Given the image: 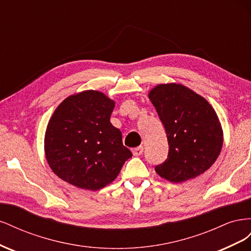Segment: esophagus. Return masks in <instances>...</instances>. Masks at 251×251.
Wrapping results in <instances>:
<instances>
[{"instance_id": "esophagus-1", "label": "esophagus", "mask_w": 251, "mask_h": 251, "mask_svg": "<svg viewBox=\"0 0 251 251\" xmlns=\"http://www.w3.org/2000/svg\"><path fill=\"white\" fill-rule=\"evenodd\" d=\"M142 151H143V147L142 146H140L138 148H135V149H133V155L134 156H139V155L142 154Z\"/></svg>"}]
</instances>
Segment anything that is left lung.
<instances>
[{
  "label": "left lung",
  "instance_id": "left-lung-1",
  "mask_svg": "<svg viewBox=\"0 0 251 251\" xmlns=\"http://www.w3.org/2000/svg\"><path fill=\"white\" fill-rule=\"evenodd\" d=\"M149 98L164 126L169 156L155 168L174 183L194 179L216 162L223 146V130L209 102L181 83H160Z\"/></svg>",
  "mask_w": 251,
  "mask_h": 251
}]
</instances>
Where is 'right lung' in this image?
I'll list each match as a JSON object with an SVG mask.
<instances>
[{"mask_svg": "<svg viewBox=\"0 0 251 251\" xmlns=\"http://www.w3.org/2000/svg\"><path fill=\"white\" fill-rule=\"evenodd\" d=\"M115 101L100 91L70 95L58 104L45 133L52 172L74 186L97 191L117 178L132 157L110 117Z\"/></svg>", "mask_w": 251, "mask_h": 251, "instance_id": "obj_1", "label": "right lung"}]
</instances>
